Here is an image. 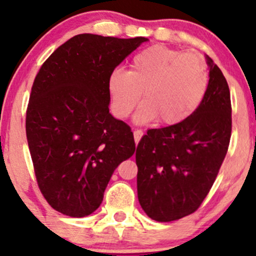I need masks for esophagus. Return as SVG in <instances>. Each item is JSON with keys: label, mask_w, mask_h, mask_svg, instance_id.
<instances>
[{"label": "esophagus", "mask_w": 256, "mask_h": 256, "mask_svg": "<svg viewBox=\"0 0 256 256\" xmlns=\"http://www.w3.org/2000/svg\"><path fill=\"white\" fill-rule=\"evenodd\" d=\"M144 136V131L142 130H135L134 131V138H135V142L138 144V141L141 140V138Z\"/></svg>", "instance_id": "1"}]
</instances>
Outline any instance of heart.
<instances>
[{
	"label": "heart",
	"mask_w": 256,
	"mask_h": 256,
	"mask_svg": "<svg viewBox=\"0 0 256 256\" xmlns=\"http://www.w3.org/2000/svg\"><path fill=\"white\" fill-rule=\"evenodd\" d=\"M209 70L204 56L164 46L136 54L128 72L114 70L108 80L112 112L125 118L135 110L142 92L144 104L136 121L158 118L164 126L187 120L207 94Z\"/></svg>",
	"instance_id": "1"
}]
</instances>
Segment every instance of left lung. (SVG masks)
<instances>
[{
  "instance_id": "8db88e82",
  "label": "left lung",
  "mask_w": 256,
  "mask_h": 256,
  "mask_svg": "<svg viewBox=\"0 0 256 256\" xmlns=\"http://www.w3.org/2000/svg\"><path fill=\"white\" fill-rule=\"evenodd\" d=\"M206 59L209 85L200 108L177 125L148 130L136 148L138 202L154 220H177L197 210L228 151L230 92L218 66Z\"/></svg>"
}]
</instances>
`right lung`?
<instances>
[{"mask_svg": "<svg viewBox=\"0 0 256 256\" xmlns=\"http://www.w3.org/2000/svg\"><path fill=\"white\" fill-rule=\"evenodd\" d=\"M144 37L74 36L33 82L26 134L38 187L52 208L82 218L96 210L116 167L135 152L130 126L109 112L108 80Z\"/></svg>", "mask_w": 256, "mask_h": 256, "instance_id": "add662e5", "label": "right lung"}]
</instances>
